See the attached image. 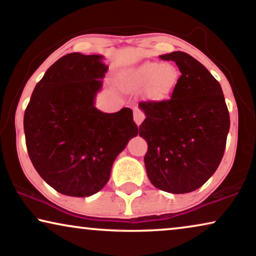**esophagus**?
<instances>
[{
    "mask_svg": "<svg viewBox=\"0 0 256 256\" xmlns=\"http://www.w3.org/2000/svg\"><path fill=\"white\" fill-rule=\"evenodd\" d=\"M144 120V113H143L142 110H140L138 107L134 108V121L135 124L140 126L142 124V121Z\"/></svg>",
    "mask_w": 256,
    "mask_h": 256,
    "instance_id": "obj_1",
    "label": "esophagus"
}]
</instances>
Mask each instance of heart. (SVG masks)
Instances as JSON below:
<instances>
[{
	"label": "heart",
	"instance_id": "heart-1",
	"mask_svg": "<svg viewBox=\"0 0 256 256\" xmlns=\"http://www.w3.org/2000/svg\"><path fill=\"white\" fill-rule=\"evenodd\" d=\"M180 72L172 65L157 62H146L122 72L121 86L128 92L144 88V96L154 102H163L172 96Z\"/></svg>",
	"mask_w": 256,
	"mask_h": 256
}]
</instances>
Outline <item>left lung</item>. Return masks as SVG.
<instances>
[{
    "label": "left lung",
    "mask_w": 256,
    "mask_h": 256,
    "mask_svg": "<svg viewBox=\"0 0 256 256\" xmlns=\"http://www.w3.org/2000/svg\"><path fill=\"white\" fill-rule=\"evenodd\" d=\"M176 62L180 76L169 100L138 104L146 118L140 136L148 143L146 174L170 194L197 190L218 169L230 130L220 84L204 65L182 51L160 56Z\"/></svg>",
    "instance_id": "left-lung-1"
}]
</instances>
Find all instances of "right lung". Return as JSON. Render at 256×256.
I'll list each match as a JSON object with an SVG mask.
<instances>
[{
  "label": "right lung",
  "instance_id": "1",
  "mask_svg": "<svg viewBox=\"0 0 256 256\" xmlns=\"http://www.w3.org/2000/svg\"><path fill=\"white\" fill-rule=\"evenodd\" d=\"M102 56L65 54L34 87L24 113L29 157L59 194L88 197L110 180L115 158L138 128L130 108L102 113L94 106L108 66Z\"/></svg>",
  "mask_w": 256,
  "mask_h": 256
}]
</instances>
